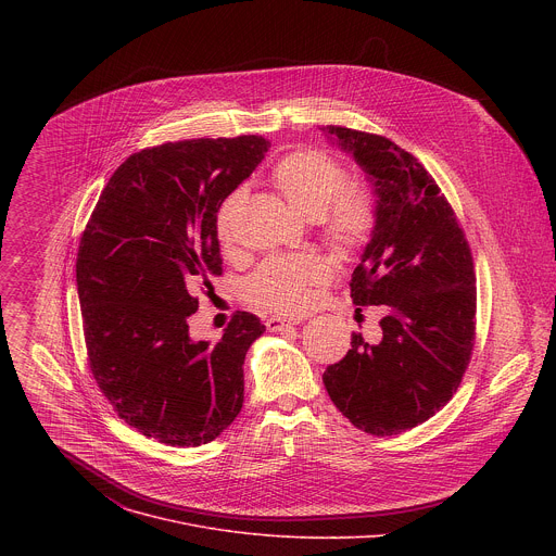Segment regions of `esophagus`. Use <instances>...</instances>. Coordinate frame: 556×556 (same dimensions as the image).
<instances>
[{"instance_id": "obj_1", "label": "esophagus", "mask_w": 556, "mask_h": 556, "mask_svg": "<svg viewBox=\"0 0 556 556\" xmlns=\"http://www.w3.org/2000/svg\"><path fill=\"white\" fill-rule=\"evenodd\" d=\"M300 323H302V318L300 317H269L265 320V325H267L269 331H282V329L293 327V325H300Z\"/></svg>"}]
</instances>
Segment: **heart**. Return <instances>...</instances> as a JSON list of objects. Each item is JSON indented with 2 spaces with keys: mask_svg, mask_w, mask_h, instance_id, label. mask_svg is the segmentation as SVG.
<instances>
[{
  "mask_svg": "<svg viewBox=\"0 0 556 556\" xmlns=\"http://www.w3.org/2000/svg\"><path fill=\"white\" fill-rule=\"evenodd\" d=\"M344 177L342 164L317 150L291 152L271 170V181L285 201L306 220H317L325 241L340 252L359 248L375 225L372 192ZM243 199L245 190L236 188L216 212V236L223 243L233 238ZM327 278L329 265L315 254L276 256L261 263L245 280V295L263 308L295 313L313 302L317 287Z\"/></svg>",
  "mask_w": 556,
  "mask_h": 556,
  "instance_id": "heart-1",
  "label": "heart"
}]
</instances>
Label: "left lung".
<instances>
[{
    "label": "left lung",
    "instance_id": "1",
    "mask_svg": "<svg viewBox=\"0 0 556 556\" xmlns=\"http://www.w3.org/2000/svg\"><path fill=\"white\" fill-rule=\"evenodd\" d=\"M320 130L372 186L375 225L349 287L355 306L386 311L383 336L366 342L353 333L349 353L323 372V383L359 430L400 434L450 402L471 359V250L417 159L386 137L340 126Z\"/></svg>",
    "mask_w": 556,
    "mask_h": 556
}]
</instances>
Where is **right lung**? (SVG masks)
<instances>
[{"instance_id":"add662e5","label":"right lung","mask_w":556,"mask_h":556,"mask_svg":"<svg viewBox=\"0 0 556 556\" xmlns=\"http://www.w3.org/2000/svg\"><path fill=\"white\" fill-rule=\"evenodd\" d=\"M263 137L164 143L104 186L77 256L89 368L117 415L166 445L214 441L243 404V359L265 325L236 313L192 340L197 295L223 276L216 212L265 159Z\"/></svg>"}]
</instances>
